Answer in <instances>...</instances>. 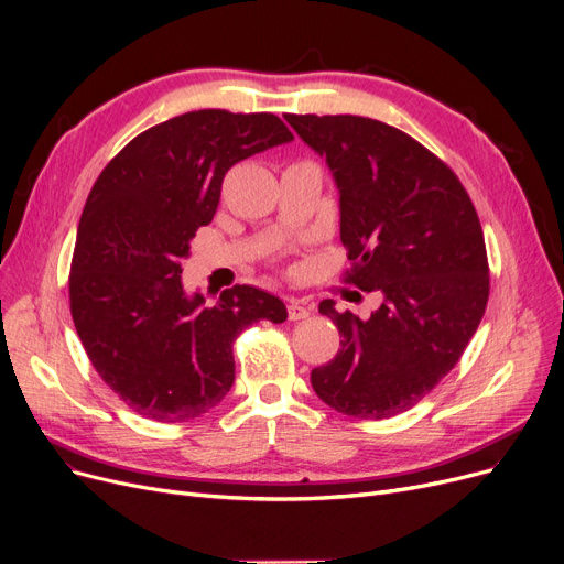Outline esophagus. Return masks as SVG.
<instances>
[{
  "label": "esophagus",
  "mask_w": 564,
  "mask_h": 564,
  "mask_svg": "<svg viewBox=\"0 0 564 564\" xmlns=\"http://www.w3.org/2000/svg\"><path fill=\"white\" fill-rule=\"evenodd\" d=\"M311 315V308L302 302H290L288 304V317L294 322V319H306Z\"/></svg>",
  "instance_id": "1"
}]
</instances>
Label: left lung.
Wrapping results in <instances>:
<instances>
[{"instance_id": "obj_1", "label": "left lung", "mask_w": 564, "mask_h": 564, "mask_svg": "<svg viewBox=\"0 0 564 564\" xmlns=\"http://www.w3.org/2000/svg\"><path fill=\"white\" fill-rule=\"evenodd\" d=\"M285 121L334 175L354 262L345 281L381 294L368 319L319 302L343 347L311 383L345 416L391 419L423 400L478 332L489 300L478 213L457 175L398 128L351 113Z\"/></svg>"}]
</instances>
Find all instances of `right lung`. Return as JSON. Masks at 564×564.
Instances as JSON below:
<instances>
[{"mask_svg":"<svg viewBox=\"0 0 564 564\" xmlns=\"http://www.w3.org/2000/svg\"><path fill=\"white\" fill-rule=\"evenodd\" d=\"M294 137L274 113L200 109L134 137L86 198L70 264L77 336L107 387L139 416L185 423L235 381L232 343L285 304L235 285L207 306L181 262L213 221L226 171Z\"/></svg>","mask_w":564,"mask_h":564,"instance_id":"add662e5","label":"right lung"}]
</instances>
